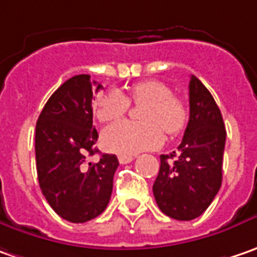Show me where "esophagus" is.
<instances>
[{"label":"esophagus","mask_w":257,"mask_h":257,"mask_svg":"<svg viewBox=\"0 0 257 257\" xmlns=\"http://www.w3.org/2000/svg\"><path fill=\"white\" fill-rule=\"evenodd\" d=\"M117 160H119L120 164H128V162L134 161V157L132 155H119Z\"/></svg>","instance_id":"obj_1"}]
</instances>
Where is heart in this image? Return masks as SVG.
Wrapping results in <instances>:
<instances>
[{
	"mask_svg": "<svg viewBox=\"0 0 257 257\" xmlns=\"http://www.w3.org/2000/svg\"><path fill=\"white\" fill-rule=\"evenodd\" d=\"M129 99L140 109L142 122H117L107 126L102 134V144L106 150L122 155L160 147L164 131L175 135L184 128L188 110L184 100L173 95L171 87L160 80H142L129 87ZM129 109L128 97L112 89L96 99L95 113L100 122H115Z\"/></svg>",
	"mask_w": 257,
	"mask_h": 257,
	"instance_id": "obj_1",
	"label": "heart"
}]
</instances>
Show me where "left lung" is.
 Listing matches in <instances>:
<instances>
[{
    "instance_id": "8db88e82",
    "label": "left lung",
    "mask_w": 257,
    "mask_h": 257,
    "mask_svg": "<svg viewBox=\"0 0 257 257\" xmlns=\"http://www.w3.org/2000/svg\"><path fill=\"white\" fill-rule=\"evenodd\" d=\"M190 119L178 151L161 155L152 191L168 217L188 221L201 216L221 187L226 129L211 93L191 76Z\"/></svg>"
}]
</instances>
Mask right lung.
Here are the masks:
<instances>
[{"instance_id":"add662e5","label":"right lung","mask_w":257,"mask_h":257,"mask_svg":"<svg viewBox=\"0 0 257 257\" xmlns=\"http://www.w3.org/2000/svg\"><path fill=\"white\" fill-rule=\"evenodd\" d=\"M99 89L102 86L89 74L73 76L50 96L36 125L41 193L60 217L72 223L89 221L105 211L119 165L112 154L89 160L99 152L92 106Z\"/></svg>"}]
</instances>
